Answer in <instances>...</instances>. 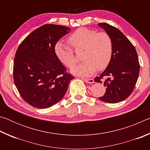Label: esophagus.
Returning a JSON list of instances; mask_svg holds the SVG:
<instances>
[{"label":"esophagus","mask_w":150,"mask_h":150,"mask_svg":"<svg viewBox=\"0 0 150 150\" xmlns=\"http://www.w3.org/2000/svg\"><path fill=\"white\" fill-rule=\"evenodd\" d=\"M87 83H89V84H92V83H94V80L93 79H84Z\"/></svg>","instance_id":"esophagus-1"}]
</instances>
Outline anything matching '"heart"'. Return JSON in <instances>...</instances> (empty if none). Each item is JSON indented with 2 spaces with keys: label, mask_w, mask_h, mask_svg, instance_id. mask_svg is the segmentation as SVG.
Masks as SVG:
<instances>
[{
  "label": "heart",
  "mask_w": 150,
  "mask_h": 150,
  "mask_svg": "<svg viewBox=\"0 0 150 150\" xmlns=\"http://www.w3.org/2000/svg\"><path fill=\"white\" fill-rule=\"evenodd\" d=\"M68 42L75 51L83 50L82 63H77L74 52L67 44L57 42L54 50L61 62L67 67H73L71 71L75 75L89 77L97 68L103 70L107 67L112 55L113 43L107 33H97L93 30L81 28L68 38Z\"/></svg>",
  "instance_id": "b5f03b06"
}]
</instances>
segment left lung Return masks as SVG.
<instances>
[{
    "label": "left lung",
    "mask_w": 150,
    "mask_h": 150,
    "mask_svg": "<svg viewBox=\"0 0 150 150\" xmlns=\"http://www.w3.org/2000/svg\"><path fill=\"white\" fill-rule=\"evenodd\" d=\"M98 26L110 36L113 50L106 69L94 80L101 83V79L106 78L104 82L106 92L98 98L108 103H117L128 98L135 87L139 72L138 54L134 45L118 28L106 23Z\"/></svg>",
    "instance_id": "8db88e82"
}]
</instances>
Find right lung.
Here are the masks:
<instances>
[{"label":"right lung","instance_id":"right-lung-1","mask_svg":"<svg viewBox=\"0 0 150 150\" xmlns=\"http://www.w3.org/2000/svg\"><path fill=\"white\" fill-rule=\"evenodd\" d=\"M71 32L65 26L47 24L30 34L20 44L14 60L15 85L22 98L32 106L47 108L67 92L73 76L55 54V45Z\"/></svg>","mask_w":150,"mask_h":150}]
</instances>
